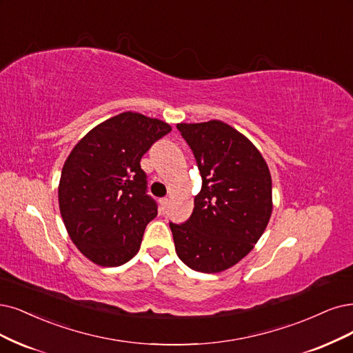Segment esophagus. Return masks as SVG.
<instances>
[{
  "instance_id": "1",
  "label": "esophagus",
  "mask_w": 353,
  "mask_h": 353,
  "mask_svg": "<svg viewBox=\"0 0 353 353\" xmlns=\"http://www.w3.org/2000/svg\"><path fill=\"white\" fill-rule=\"evenodd\" d=\"M167 205H168V199H167V198H163V199H160V206H161V211H163V212L165 211Z\"/></svg>"
}]
</instances>
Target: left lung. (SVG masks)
Returning <instances> with one entry per match:
<instances>
[{
    "instance_id": "left-lung-1",
    "label": "left lung",
    "mask_w": 353,
    "mask_h": 353,
    "mask_svg": "<svg viewBox=\"0 0 353 353\" xmlns=\"http://www.w3.org/2000/svg\"><path fill=\"white\" fill-rule=\"evenodd\" d=\"M202 177L190 218L170 223L181 262L203 273L223 272L249 254L272 214V177L253 143L221 122L179 123Z\"/></svg>"
}]
</instances>
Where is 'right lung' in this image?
<instances>
[{"label":"right lung","mask_w":353,"mask_h":353,"mask_svg":"<svg viewBox=\"0 0 353 353\" xmlns=\"http://www.w3.org/2000/svg\"><path fill=\"white\" fill-rule=\"evenodd\" d=\"M172 126L135 112L101 122L78 141L61 173L59 211L72 243L91 262L121 266L157 216L141 159Z\"/></svg>","instance_id":"obj_1"}]
</instances>
